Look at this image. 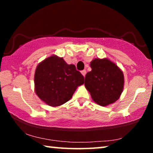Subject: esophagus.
<instances>
[{
	"label": "esophagus",
	"instance_id": "esophagus-1",
	"mask_svg": "<svg viewBox=\"0 0 153 153\" xmlns=\"http://www.w3.org/2000/svg\"><path fill=\"white\" fill-rule=\"evenodd\" d=\"M81 74H82L83 76L85 77V76H86V70H83V71H81Z\"/></svg>",
	"mask_w": 153,
	"mask_h": 153
}]
</instances>
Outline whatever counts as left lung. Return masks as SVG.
<instances>
[{
  "label": "left lung",
  "instance_id": "obj_1",
  "mask_svg": "<svg viewBox=\"0 0 153 153\" xmlns=\"http://www.w3.org/2000/svg\"><path fill=\"white\" fill-rule=\"evenodd\" d=\"M92 70L85 77V87L92 100L102 107L120 98L124 86L123 71L107 58H96L90 62Z\"/></svg>",
  "mask_w": 153,
  "mask_h": 153
}]
</instances>
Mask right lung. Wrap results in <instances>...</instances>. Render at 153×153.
Wrapping results in <instances>:
<instances>
[{
  "instance_id": "add662e5",
  "label": "right lung",
  "mask_w": 153,
  "mask_h": 153,
  "mask_svg": "<svg viewBox=\"0 0 153 153\" xmlns=\"http://www.w3.org/2000/svg\"><path fill=\"white\" fill-rule=\"evenodd\" d=\"M84 83V76L74 65H68L55 55L40 62L35 71L36 94L51 107H59L69 101L77 88Z\"/></svg>"
}]
</instances>
